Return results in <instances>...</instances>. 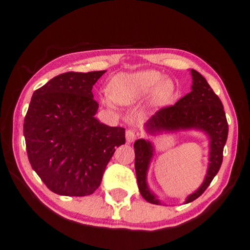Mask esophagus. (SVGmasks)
I'll return each instance as SVG.
<instances>
[{"instance_id":"1","label":"esophagus","mask_w":250,"mask_h":250,"mask_svg":"<svg viewBox=\"0 0 250 250\" xmlns=\"http://www.w3.org/2000/svg\"><path fill=\"white\" fill-rule=\"evenodd\" d=\"M135 139H136L135 132L133 131V129H127V131H126V142L132 143L134 142Z\"/></svg>"}]
</instances>
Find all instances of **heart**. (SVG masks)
Segmentation results:
<instances>
[{
	"label": "heart",
	"instance_id": "1",
	"mask_svg": "<svg viewBox=\"0 0 250 250\" xmlns=\"http://www.w3.org/2000/svg\"><path fill=\"white\" fill-rule=\"evenodd\" d=\"M108 93L109 97H102L101 101L109 108H115V104H134L149 94L150 104L162 105L172 99L174 84L160 71L146 69L116 75L109 82Z\"/></svg>",
	"mask_w": 250,
	"mask_h": 250
}]
</instances>
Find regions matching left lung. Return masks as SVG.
<instances>
[{
  "instance_id": "obj_1",
  "label": "left lung",
  "mask_w": 250,
  "mask_h": 250,
  "mask_svg": "<svg viewBox=\"0 0 250 250\" xmlns=\"http://www.w3.org/2000/svg\"><path fill=\"white\" fill-rule=\"evenodd\" d=\"M190 73L192 76L190 93L184 95L174 105L160 109L145 125L146 133L151 135L196 129L205 133L209 140L206 176L201 186L187 197L184 204H189L200 197L220 170L229 133L227 117L220 98L214 93L203 75L194 69H191ZM134 151L140 193L150 204L163 205L150 190L146 181L150 163L155 155V146L149 140L139 139L134 142Z\"/></svg>"
}]
</instances>
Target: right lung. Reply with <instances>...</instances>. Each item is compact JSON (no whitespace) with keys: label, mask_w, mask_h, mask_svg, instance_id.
Wrapping results in <instances>:
<instances>
[{"label":"right lung","mask_w":250,"mask_h":250,"mask_svg":"<svg viewBox=\"0 0 250 250\" xmlns=\"http://www.w3.org/2000/svg\"><path fill=\"white\" fill-rule=\"evenodd\" d=\"M105 70L64 73L33 93L23 122L27 155L44 184L60 196H90L100 186L125 129L95 117L92 87Z\"/></svg>","instance_id":"obj_1"}]
</instances>
